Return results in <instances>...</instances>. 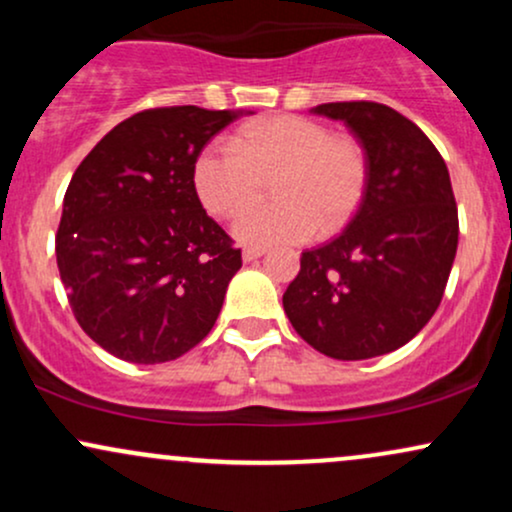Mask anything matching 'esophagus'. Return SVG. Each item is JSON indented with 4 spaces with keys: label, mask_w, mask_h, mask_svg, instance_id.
Segmentation results:
<instances>
[{
    "label": "esophagus",
    "mask_w": 512,
    "mask_h": 512,
    "mask_svg": "<svg viewBox=\"0 0 512 512\" xmlns=\"http://www.w3.org/2000/svg\"><path fill=\"white\" fill-rule=\"evenodd\" d=\"M264 252H267L264 248H245L243 250V260L245 262H255V260H260Z\"/></svg>",
    "instance_id": "1"
}]
</instances>
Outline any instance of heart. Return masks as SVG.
<instances>
[{
    "label": "heart",
    "instance_id": "b5f03b06",
    "mask_svg": "<svg viewBox=\"0 0 512 512\" xmlns=\"http://www.w3.org/2000/svg\"><path fill=\"white\" fill-rule=\"evenodd\" d=\"M273 182L276 203L247 209ZM192 182L199 202L214 216L236 219L240 243H308L354 219L368 182V158L351 137H337L322 122L301 115H269L236 134V146L209 144L197 156Z\"/></svg>",
    "mask_w": 512,
    "mask_h": 512
}]
</instances>
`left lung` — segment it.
<instances>
[{"label": "left lung", "instance_id": "obj_1", "mask_svg": "<svg viewBox=\"0 0 512 512\" xmlns=\"http://www.w3.org/2000/svg\"><path fill=\"white\" fill-rule=\"evenodd\" d=\"M313 113L354 132L368 182L349 226L303 252L284 310L320 354H390L424 330L455 262L460 223L448 166L414 122L383 103H322Z\"/></svg>", "mask_w": 512, "mask_h": 512}]
</instances>
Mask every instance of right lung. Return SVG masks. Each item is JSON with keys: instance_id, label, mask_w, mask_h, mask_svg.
Returning a JSON list of instances; mask_svg holds the SVG:
<instances>
[{"instance_id": "add662e5", "label": "right lung", "mask_w": 512, "mask_h": 512, "mask_svg": "<svg viewBox=\"0 0 512 512\" xmlns=\"http://www.w3.org/2000/svg\"><path fill=\"white\" fill-rule=\"evenodd\" d=\"M243 110L197 105L127 117L72 175L55 252L76 322L108 354L166 363L221 313L240 250L199 202L192 168Z\"/></svg>"}]
</instances>
